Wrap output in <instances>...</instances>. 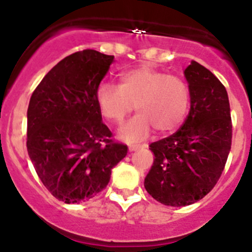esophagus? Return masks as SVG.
I'll return each mask as SVG.
<instances>
[{"label": "esophagus", "mask_w": 252, "mask_h": 252, "mask_svg": "<svg viewBox=\"0 0 252 252\" xmlns=\"http://www.w3.org/2000/svg\"><path fill=\"white\" fill-rule=\"evenodd\" d=\"M140 145H130V146H129V150H130V151H134V150H138V149H140Z\"/></svg>", "instance_id": "1"}]
</instances>
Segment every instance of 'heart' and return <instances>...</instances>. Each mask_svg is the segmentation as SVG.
Returning <instances> with one entry per match:
<instances>
[{"instance_id":"obj_1","label":"heart","mask_w":252,"mask_h":252,"mask_svg":"<svg viewBox=\"0 0 252 252\" xmlns=\"http://www.w3.org/2000/svg\"><path fill=\"white\" fill-rule=\"evenodd\" d=\"M101 116L114 126H121L135 105L139 112L121 131L128 141L146 138L154 128L168 134L182 124L190 105L189 85L177 75L142 65L126 70L119 85L102 84L96 94Z\"/></svg>"}]
</instances>
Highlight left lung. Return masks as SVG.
<instances>
[{
    "instance_id": "left-lung-1",
    "label": "left lung",
    "mask_w": 252,
    "mask_h": 252,
    "mask_svg": "<svg viewBox=\"0 0 252 252\" xmlns=\"http://www.w3.org/2000/svg\"><path fill=\"white\" fill-rule=\"evenodd\" d=\"M190 112L171 136L150 144L154 164L145 178L146 191L161 204L187 206L217 184L232 146V118L224 85L191 61L184 70Z\"/></svg>"
}]
</instances>
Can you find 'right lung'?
Returning <instances> with one entry per match:
<instances>
[{
	"mask_svg": "<svg viewBox=\"0 0 252 252\" xmlns=\"http://www.w3.org/2000/svg\"><path fill=\"white\" fill-rule=\"evenodd\" d=\"M114 56L84 50L40 81L28 107L27 149L42 184L65 204L88 201L107 187L128 146L102 123L96 94Z\"/></svg>",
	"mask_w": 252,
	"mask_h": 252,
	"instance_id": "obj_1",
	"label": "right lung"
}]
</instances>
